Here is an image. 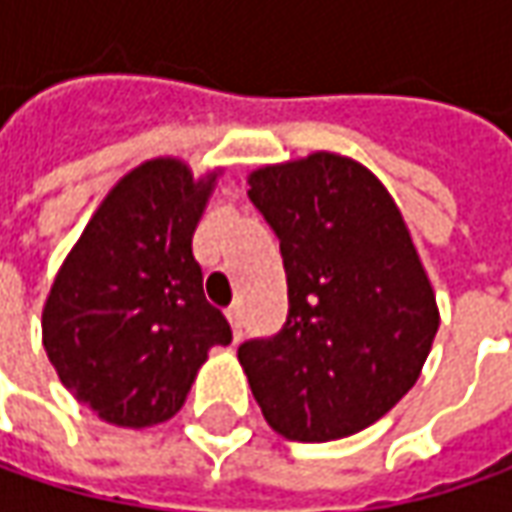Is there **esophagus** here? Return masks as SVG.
<instances>
[{"instance_id": "1", "label": "esophagus", "mask_w": 512, "mask_h": 512, "mask_svg": "<svg viewBox=\"0 0 512 512\" xmlns=\"http://www.w3.org/2000/svg\"><path fill=\"white\" fill-rule=\"evenodd\" d=\"M227 322H230V327H233V336L236 339H242V327H245V316H242V307L233 305L230 310H227Z\"/></svg>"}]
</instances>
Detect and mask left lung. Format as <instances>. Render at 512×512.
<instances>
[{
    "label": "left lung",
    "instance_id": "8db88e82",
    "mask_svg": "<svg viewBox=\"0 0 512 512\" xmlns=\"http://www.w3.org/2000/svg\"><path fill=\"white\" fill-rule=\"evenodd\" d=\"M279 236L287 322L239 347L267 424L333 442L379 422L422 373L439 330L436 293L402 210L362 162L310 153L247 176Z\"/></svg>",
    "mask_w": 512,
    "mask_h": 512
}]
</instances>
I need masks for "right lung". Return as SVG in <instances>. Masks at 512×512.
Listing matches in <instances>:
<instances>
[{"instance_id":"1","label":"right lung","mask_w":512,"mask_h":512,"mask_svg":"<svg viewBox=\"0 0 512 512\" xmlns=\"http://www.w3.org/2000/svg\"><path fill=\"white\" fill-rule=\"evenodd\" d=\"M219 170L193 176L159 156L125 173L96 207L50 285L42 342L59 382L116 427L173 419L207 350L230 344L207 305L193 233Z\"/></svg>"}]
</instances>
